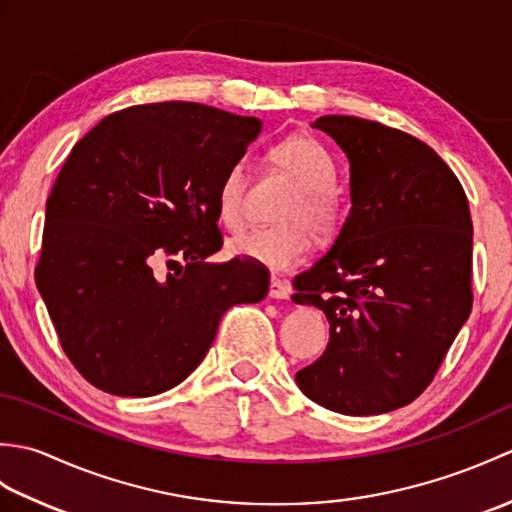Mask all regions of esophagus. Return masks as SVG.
Instances as JSON below:
<instances>
[{"label": "esophagus", "instance_id": "1", "mask_svg": "<svg viewBox=\"0 0 512 512\" xmlns=\"http://www.w3.org/2000/svg\"><path fill=\"white\" fill-rule=\"evenodd\" d=\"M268 297L270 299H288L290 297V286L284 279L279 277H270V286H268Z\"/></svg>", "mask_w": 512, "mask_h": 512}]
</instances>
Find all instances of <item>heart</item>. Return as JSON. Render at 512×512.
Wrapping results in <instances>:
<instances>
[{
	"mask_svg": "<svg viewBox=\"0 0 512 512\" xmlns=\"http://www.w3.org/2000/svg\"><path fill=\"white\" fill-rule=\"evenodd\" d=\"M268 162L297 184L279 209L281 224L262 226L235 235L228 248L237 257L250 259L270 270H290L306 262L312 234L328 239L339 231L343 206L332 189L334 162L317 138L290 136L268 149ZM217 215L226 228L239 231L246 222V169L231 165L215 193Z\"/></svg>",
	"mask_w": 512,
	"mask_h": 512,
	"instance_id": "heart-1",
	"label": "heart"
}]
</instances>
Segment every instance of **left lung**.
Here are the masks:
<instances>
[{"label":"left lung","mask_w":512,"mask_h":512,"mask_svg":"<svg viewBox=\"0 0 512 512\" xmlns=\"http://www.w3.org/2000/svg\"><path fill=\"white\" fill-rule=\"evenodd\" d=\"M350 158L352 211L317 264L292 279V301L330 321L321 358L297 372L317 405L374 416L431 385L473 306V222L460 180L400 129L321 116Z\"/></svg>","instance_id":"8db88e82"}]
</instances>
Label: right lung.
<instances>
[{
	"instance_id": "add662e5",
	"label": "right lung",
	"mask_w": 512,
	"mask_h": 512,
	"mask_svg": "<svg viewBox=\"0 0 512 512\" xmlns=\"http://www.w3.org/2000/svg\"><path fill=\"white\" fill-rule=\"evenodd\" d=\"M259 129L255 116L167 101L105 116L72 147L46 202L35 281L90 385L162 394L202 363L228 308L266 297L259 264L209 262L224 244L217 187Z\"/></svg>"
}]
</instances>
